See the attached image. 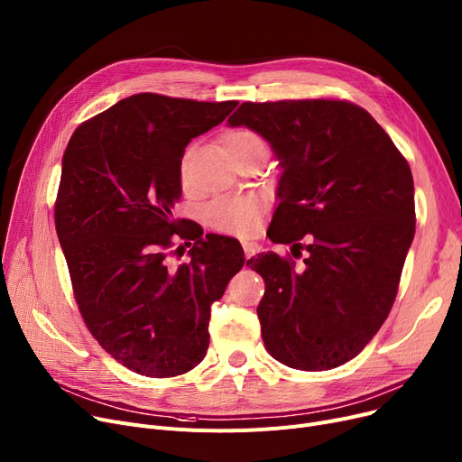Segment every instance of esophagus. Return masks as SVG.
<instances>
[{
	"label": "esophagus",
	"instance_id": "34e87169",
	"mask_svg": "<svg viewBox=\"0 0 462 462\" xmlns=\"http://www.w3.org/2000/svg\"><path fill=\"white\" fill-rule=\"evenodd\" d=\"M241 245H244V251H245L247 258L254 256L260 251V245L256 244V241H253V239H244V241H241Z\"/></svg>",
	"mask_w": 462,
	"mask_h": 462
}]
</instances>
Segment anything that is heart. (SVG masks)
<instances>
[{
	"instance_id": "1",
	"label": "heart",
	"mask_w": 462,
	"mask_h": 462,
	"mask_svg": "<svg viewBox=\"0 0 462 462\" xmlns=\"http://www.w3.org/2000/svg\"><path fill=\"white\" fill-rule=\"evenodd\" d=\"M225 148L236 159L251 148L263 145V140L258 133L251 129H232L223 136ZM187 159L189 153L183 155L180 164V180L181 185H187ZM263 211V202L254 194H237V197L218 199L206 209V221L211 230L228 236H249L258 225Z\"/></svg>"
}]
</instances>
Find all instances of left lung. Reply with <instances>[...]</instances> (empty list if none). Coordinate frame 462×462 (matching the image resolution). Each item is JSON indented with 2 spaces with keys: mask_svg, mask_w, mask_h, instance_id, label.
Wrapping results in <instances>:
<instances>
[{
  "mask_svg": "<svg viewBox=\"0 0 462 462\" xmlns=\"http://www.w3.org/2000/svg\"><path fill=\"white\" fill-rule=\"evenodd\" d=\"M228 125L270 142L282 170L272 239L294 244V256L309 253L301 270L275 253L247 260L265 282L256 309L265 350L300 371L343 365L393 307L416 232L410 166L348 101L244 103Z\"/></svg>",
  "mask_w": 462,
  "mask_h": 462,
  "instance_id": "1",
  "label": "left lung"
}]
</instances>
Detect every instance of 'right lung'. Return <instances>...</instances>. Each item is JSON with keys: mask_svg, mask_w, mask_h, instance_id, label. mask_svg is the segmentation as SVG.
I'll return each mask as SVG.
<instances>
[{"mask_svg": "<svg viewBox=\"0 0 462 462\" xmlns=\"http://www.w3.org/2000/svg\"><path fill=\"white\" fill-rule=\"evenodd\" d=\"M236 106L136 93L84 121L63 153L54 218L72 292L99 345L142 376L199 365L211 303L245 263L237 239L172 217L187 143ZM178 236L193 241L191 262L170 271Z\"/></svg>", "mask_w": 462, "mask_h": 462, "instance_id": "add662e5", "label": "right lung"}]
</instances>
